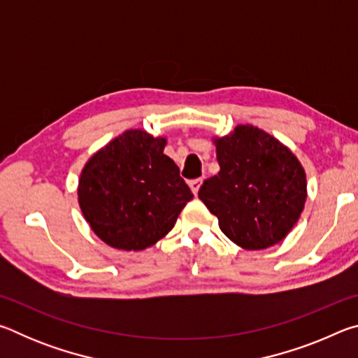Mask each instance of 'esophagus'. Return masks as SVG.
Returning a JSON list of instances; mask_svg holds the SVG:
<instances>
[{
	"label": "esophagus",
	"mask_w": 358,
	"mask_h": 358,
	"mask_svg": "<svg viewBox=\"0 0 358 358\" xmlns=\"http://www.w3.org/2000/svg\"><path fill=\"white\" fill-rule=\"evenodd\" d=\"M202 178H197V180H192V181H189V187H191V191L194 192V196H197V192H199V189H201V186H202Z\"/></svg>",
	"instance_id": "34e87169"
}]
</instances>
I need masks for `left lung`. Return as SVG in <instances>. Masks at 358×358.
<instances>
[{"label": "left lung", "mask_w": 358, "mask_h": 358, "mask_svg": "<svg viewBox=\"0 0 358 358\" xmlns=\"http://www.w3.org/2000/svg\"><path fill=\"white\" fill-rule=\"evenodd\" d=\"M220 172L203 181L199 199L229 240L265 250L299 221L306 202V173L286 145L252 124L215 137Z\"/></svg>", "instance_id": "obj_1"}]
</instances>
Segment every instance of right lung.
I'll return each instance as SVG.
<instances>
[{
    "mask_svg": "<svg viewBox=\"0 0 358 358\" xmlns=\"http://www.w3.org/2000/svg\"><path fill=\"white\" fill-rule=\"evenodd\" d=\"M166 137L129 129L90 157L78 178V205L108 246L142 251L173 229L194 197L164 155Z\"/></svg>",
    "mask_w": 358,
    "mask_h": 358,
    "instance_id": "right-lung-1",
    "label": "right lung"
}]
</instances>
